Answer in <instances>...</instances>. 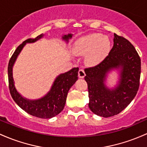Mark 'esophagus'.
<instances>
[{
	"label": "esophagus",
	"mask_w": 147,
	"mask_h": 147,
	"mask_svg": "<svg viewBox=\"0 0 147 147\" xmlns=\"http://www.w3.org/2000/svg\"><path fill=\"white\" fill-rule=\"evenodd\" d=\"M85 75H86V74H85L84 70L83 69H80L78 72L79 77H80V78H84V77H85Z\"/></svg>",
	"instance_id": "1"
}]
</instances>
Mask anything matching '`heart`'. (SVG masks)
Returning <instances> with one entry per match:
<instances>
[{
  "label": "heart",
  "mask_w": 147,
  "mask_h": 147,
  "mask_svg": "<svg viewBox=\"0 0 147 147\" xmlns=\"http://www.w3.org/2000/svg\"><path fill=\"white\" fill-rule=\"evenodd\" d=\"M110 49L111 42L108 37L100 33H92L77 40L73 52L76 55H86V63L94 66L107 57Z\"/></svg>",
  "instance_id": "obj_1"
}]
</instances>
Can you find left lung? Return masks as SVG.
I'll use <instances>...</instances> for the list:
<instances>
[{"label": "left lung", "instance_id": "1", "mask_svg": "<svg viewBox=\"0 0 147 147\" xmlns=\"http://www.w3.org/2000/svg\"><path fill=\"white\" fill-rule=\"evenodd\" d=\"M119 70V81L114 89L104 82L107 73ZM88 84L90 109L96 115L110 117L123 111L138 93L141 60L135 47L123 37L114 34V45L107 57L94 67L84 70Z\"/></svg>", "mask_w": 147, "mask_h": 147}]
</instances>
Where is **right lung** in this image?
Segmentation results:
<instances>
[{
    "instance_id": "1",
    "label": "right lung",
    "mask_w": 147,
    "mask_h": 147,
    "mask_svg": "<svg viewBox=\"0 0 147 147\" xmlns=\"http://www.w3.org/2000/svg\"><path fill=\"white\" fill-rule=\"evenodd\" d=\"M44 34L32 39L25 40L14 51L8 64V81L10 94L14 102L28 114L41 119H50L58 115L65 107L67 93L71 86L78 80V67H74L68 72L59 75L53 83L50 91L44 97L37 100H29L24 98L16 89L12 75V68L17 56L26 43H33L40 40ZM72 34L64 35L62 39L68 42Z\"/></svg>"
}]
</instances>
